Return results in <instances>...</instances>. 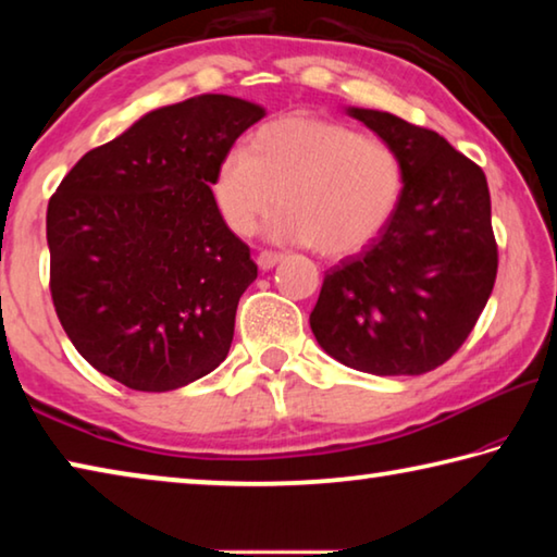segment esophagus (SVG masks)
<instances>
[{
  "mask_svg": "<svg viewBox=\"0 0 557 557\" xmlns=\"http://www.w3.org/2000/svg\"><path fill=\"white\" fill-rule=\"evenodd\" d=\"M282 260V256L280 252H272V250H262L260 256H258V265H260V270H272L277 265V262Z\"/></svg>",
  "mask_w": 557,
  "mask_h": 557,
  "instance_id": "34e87169",
  "label": "esophagus"
}]
</instances>
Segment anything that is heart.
Here are the masks:
<instances>
[{
    "instance_id": "obj_1",
    "label": "heart",
    "mask_w": 557,
    "mask_h": 557,
    "mask_svg": "<svg viewBox=\"0 0 557 557\" xmlns=\"http://www.w3.org/2000/svg\"><path fill=\"white\" fill-rule=\"evenodd\" d=\"M213 201L223 223L248 238L260 221L280 243H305L326 258L354 256L398 209L403 166L393 149L342 122L285 115L256 129L215 166Z\"/></svg>"
}]
</instances>
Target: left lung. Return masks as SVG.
Instances as JSON below:
<instances>
[{
    "instance_id": "1",
    "label": "left lung",
    "mask_w": 557,
    "mask_h": 557,
    "mask_svg": "<svg viewBox=\"0 0 557 557\" xmlns=\"http://www.w3.org/2000/svg\"><path fill=\"white\" fill-rule=\"evenodd\" d=\"M388 145L403 194L385 228L326 270L309 324L348 369L420 375L465 344L494 289L498 256L486 176L437 132L346 108Z\"/></svg>"
}]
</instances>
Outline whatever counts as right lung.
<instances>
[{"label": "right lung", "instance_id": "1", "mask_svg": "<svg viewBox=\"0 0 557 557\" xmlns=\"http://www.w3.org/2000/svg\"><path fill=\"white\" fill-rule=\"evenodd\" d=\"M265 117L206 92L139 117L81 157L49 201L51 297L78 354L132 391L164 393L225 361L258 265L215 209L225 152Z\"/></svg>", "mask_w": 557, "mask_h": 557}]
</instances>
